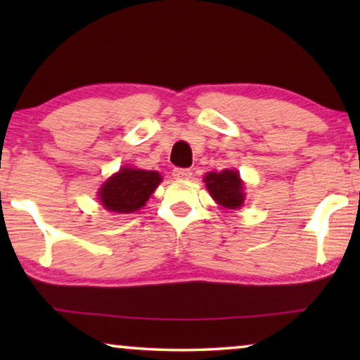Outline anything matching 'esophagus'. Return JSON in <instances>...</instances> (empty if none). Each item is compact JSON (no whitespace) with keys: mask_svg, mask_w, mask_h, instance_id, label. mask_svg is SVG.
Instances as JSON below:
<instances>
[{"mask_svg":"<svg viewBox=\"0 0 360 360\" xmlns=\"http://www.w3.org/2000/svg\"><path fill=\"white\" fill-rule=\"evenodd\" d=\"M175 180H188L191 179V170L190 169H175L172 172Z\"/></svg>","mask_w":360,"mask_h":360,"instance_id":"esophagus-1","label":"esophagus"}]
</instances>
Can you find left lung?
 <instances>
[{
  "mask_svg": "<svg viewBox=\"0 0 360 360\" xmlns=\"http://www.w3.org/2000/svg\"><path fill=\"white\" fill-rule=\"evenodd\" d=\"M205 184L210 195L226 210H239L244 205V184L238 170L210 172L205 175Z\"/></svg>",
  "mask_w": 360,
  "mask_h": 360,
  "instance_id": "obj_1",
  "label": "left lung"
}]
</instances>
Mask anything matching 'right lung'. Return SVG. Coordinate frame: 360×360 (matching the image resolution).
<instances>
[{
	"label": "right lung",
	"mask_w": 360,
	"mask_h": 360,
	"mask_svg": "<svg viewBox=\"0 0 360 360\" xmlns=\"http://www.w3.org/2000/svg\"><path fill=\"white\" fill-rule=\"evenodd\" d=\"M160 181L159 172L124 167L101 185L98 198L105 210L129 214L146 205Z\"/></svg>",
	"instance_id": "right-lung-1"
}]
</instances>
